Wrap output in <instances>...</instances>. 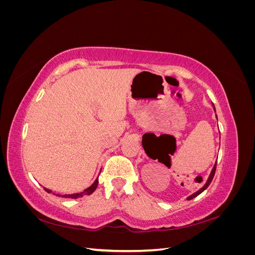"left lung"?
Instances as JSON below:
<instances>
[{"instance_id":"1","label":"left lung","mask_w":255,"mask_h":255,"mask_svg":"<svg viewBox=\"0 0 255 255\" xmlns=\"http://www.w3.org/2000/svg\"><path fill=\"white\" fill-rule=\"evenodd\" d=\"M213 109H214V111H215V113H216V109H215L214 104H213ZM216 118H217V115H216ZM217 120H218V119H217ZM216 164H217V161H216V163H215V165H214V167H213V169H212V171H211L210 175H208V177H207V180H206L205 184H204L203 186H202L201 188H200L199 190H197L196 192H194V194L190 195L189 197H187V200H191V199L196 198L197 196H199L200 194H201V192H203V191H204L208 186H210V184H211V182L213 181V177H214V175H215V171H216Z\"/></svg>"}]
</instances>
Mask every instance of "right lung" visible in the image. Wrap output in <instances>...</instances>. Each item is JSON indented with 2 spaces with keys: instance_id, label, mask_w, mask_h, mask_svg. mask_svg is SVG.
<instances>
[{
  "instance_id": "obj_1",
  "label": "right lung",
  "mask_w": 255,
  "mask_h": 255,
  "mask_svg": "<svg viewBox=\"0 0 255 255\" xmlns=\"http://www.w3.org/2000/svg\"><path fill=\"white\" fill-rule=\"evenodd\" d=\"M98 183H99V176L97 177L96 181H95L94 183H92L88 188L84 189V190L81 191V192H76V194H71V195H66V194H63V192H55V191H53V190H51V189H49V188H45V187H43V188H44L45 191L49 192V194H51V192H53V195H55V196H57V197L69 198V199H78V198H82V197L85 196V195H87V196L91 195L92 192H94V191L96 190V188H97V186H98Z\"/></svg>"
}]
</instances>
